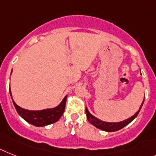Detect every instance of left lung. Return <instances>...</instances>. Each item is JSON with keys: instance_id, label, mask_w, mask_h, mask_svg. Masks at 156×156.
<instances>
[{"instance_id": "1", "label": "left lung", "mask_w": 156, "mask_h": 156, "mask_svg": "<svg viewBox=\"0 0 156 156\" xmlns=\"http://www.w3.org/2000/svg\"><path fill=\"white\" fill-rule=\"evenodd\" d=\"M144 101H143L141 106L140 107V109H139L137 112H136L135 115H133L132 117L128 118V119H125V120H123V121H120V122L111 123V122H105V121H103V120H100V119H98V118H96V117H95L94 115H92V114L88 112L87 107H86V109H85L86 115H87V120L92 123V125H94L96 127L99 128V129H101L103 130V131H105V132H116V131H118V130L122 129L123 127L127 126L128 123H131V122H132V120H133V119H135L137 115H138L140 109H141L143 104H144Z\"/></svg>"}]
</instances>
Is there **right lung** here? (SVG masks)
<instances>
[{
  "label": "right lung",
  "instance_id": "1",
  "mask_svg": "<svg viewBox=\"0 0 156 156\" xmlns=\"http://www.w3.org/2000/svg\"><path fill=\"white\" fill-rule=\"evenodd\" d=\"M9 93L12 97L10 88ZM66 100L67 96L63 99L60 104L56 108L44 109V110L40 111H31L22 108L20 106H18L17 104L14 102L13 100H12V103H13L14 107H15L18 114L22 117L25 121L36 126V127H44V126H47L48 124H51V123H56V121L60 119L64 112Z\"/></svg>",
  "mask_w": 156,
  "mask_h": 156
}]
</instances>
